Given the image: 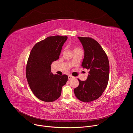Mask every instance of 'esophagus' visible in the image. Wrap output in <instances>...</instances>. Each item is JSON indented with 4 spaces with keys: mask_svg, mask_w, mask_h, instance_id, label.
I'll return each instance as SVG.
<instances>
[{
    "mask_svg": "<svg viewBox=\"0 0 133 133\" xmlns=\"http://www.w3.org/2000/svg\"><path fill=\"white\" fill-rule=\"evenodd\" d=\"M68 79H69V80H70V79H71L72 78H74V77H73V76H72L71 75H68Z\"/></svg>",
    "mask_w": 133,
    "mask_h": 133,
    "instance_id": "34e87169",
    "label": "esophagus"
}]
</instances>
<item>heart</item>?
<instances>
[{"label": "heart", "instance_id": "b5f03b06", "mask_svg": "<svg viewBox=\"0 0 133 133\" xmlns=\"http://www.w3.org/2000/svg\"><path fill=\"white\" fill-rule=\"evenodd\" d=\"M78 49H79V48H75L74 49V50H78Z\"/></svg>", "mask_w": 133, "mask_h": 133}]
</instances>
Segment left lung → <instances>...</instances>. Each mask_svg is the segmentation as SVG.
<instances>
[{"label":"left lung","instance_id":"8db88e82","mask_svg":"<svg viewBox=\"0 0 133 133\" xmlns=\"http://www.w3.org/2000/svg\"><path fill=\"white\" fill-rule=\"evenodd\" d=\"M84 50L82 64L89 71L87 79H78L79 86L74 90L76 97L83 102L98 99L107 87L109 75V61L99 44L90 37H78Z\"/></svg>","mask_w":133,"mask_h":133}]
</instances>
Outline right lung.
I'll return each instance as SVG.
<instances>
[{
    "label": "right lung",
    "instance_id": "add662e5",
    "mask_svg": "<svg viewBox=\"0 0 133 133\" xmlns=\"http://www.w3.org/2000/svg\"><path fill=\"white\" fill-rule=\"evenodd\" d=\"M67 39V36H50L37 43L31 50L26 66V78L33 94L41 101L51 102L57 99L62 87L68 81V76L51 72V65L58 59Z\"/></svg>",
    "mask_w": 133,
    "mask_h": 133
}]
</instances>
